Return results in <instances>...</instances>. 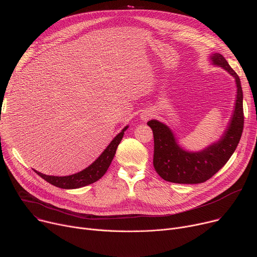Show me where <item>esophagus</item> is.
<instances>
[{
	"label": "esophagus",
	"instance_id": "34e87169",
	"mask_svg": "<svg viewBox=\"0 0 257 257\" xmlns=\"http://www.w3.org/2000/svg\"><path fill=\"white\" fill-rule=\"evenodd\" d=\"M151 117V113L149 112V111H144L142 114H141V118H142V120H148L149 118Z\"/></svg>",
	"mask_w": 257,
	"mask_h": 257
}]
</instances>
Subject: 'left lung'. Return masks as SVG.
Segmentation results:
<instances>
[{"label":"left lung","instance_id":"8db88e82","mask_svg":"<svg viewBox=\"0 0 257 257\" xmlns=\"http://www.w3.org/2000/svg\"><path fill=\"white\" fill-rule=\"evenodd\" d=\"M213 65L227 71L235 80L236 100L229 124L222 137L199 152L186 151L177 143L172 130L152 119L147 122L153 132V166L166 181L179 184H197L210 179L230 159L238 146L244 127L243 90L239 76L220 53L211 55Z\"/></svg>","mask_w":257,"mask_h":257}]
</instances>
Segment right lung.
<instances>
[{
  "instance_id": "right-lung-1",
  "label": "right lung",
  "mask_w": 257,
  "mask_h": 257,
  "mask_svg": "<svg viewBox=\"0 0 257 257\" xmlns=\"http://www.w3.org/2000/svg\"><path fill=\"white\" fill-rule=\"evenodd\" d=\"M128 126L126 125L119 134H118L114 139L111 141V143L107 146V148L104 150V152L97 157V159L86 169L83 171L70 175V176H48L45 174H42L40 172L35 171L39 176L43 178L48 183L60 187L64 189H75L80 188L83 186H86L88 184H91L98 179H101L102 177L107 172L108 168L111 165V162L116 153V149L119 145L120 141L122 140V137L124 135V132L126 131Z\"/></svg>"
}]
</instances>
